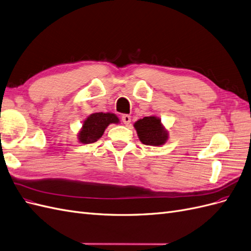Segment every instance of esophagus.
Returning <instances> with one entry per match:
<instances>
[{
  "label": "esophagus",
  "instance_id": "34e87169",
  "mask_svg": "<svg viewBox=\"0 0 251 251\" xmlns=\"http://www.w3.org/2000/svg\"><path fill=\"white\" fill-rule=\"evenodd\" d=\"M121 119H123L124 124H125L126 126L131 124V116H130V115H124V116L121 117Z\"/></svg>",
  "mask_w": 251,
  "mask_h": 251
}]
</instances>
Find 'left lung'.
Segmentation results:
<instances>
[{
  "instance_id": "left-lung-1",
  "label": "left lung",
  "mask_w": 251,
  "mask_h": 251,
  "mask_svg": "<svg viewBox=\"0 0 251 251\" xmlns=\"http://www.w3.org/2000/svg\"><path fill=\"white\" fill-rule=\"evenodd\" d=\"M134 127L137 132L139 140L147 146H162L169 138L168 131L162 126L161 120L156 116L139 119L134 124Z\"/></svg>"
}]
</instances>
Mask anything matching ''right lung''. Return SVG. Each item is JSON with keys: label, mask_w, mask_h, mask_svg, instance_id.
Here are the masks:
<instances>
[{"label": "right lung", "mask_w": 251, "mask_h": 251, "mask_svg": "<svg viewBox=\"0 0 251 251\" xmlns=\"http://www.w3.org/2000/svg\"><path fill=\"white\" fill-rule=\"evenodd\" d=\"M111 124H119V118L113 113L91 114L82 124L78 133V140L81 144H93L102 136L105 128Z\"/></svg>", "instance_id": "1"}]
</instances>
